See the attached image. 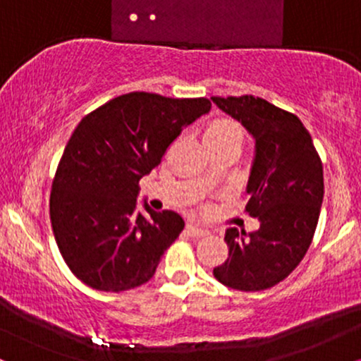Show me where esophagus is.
<instances>
[{
	"mask_svg": "<svg viewBox=\"0 0 361 361\" xmlns=\"http://www.w3.org/2000/svg\"><path fill=\"white\" fill-rule=\"evenodd\" d=\"M186 231H188V234H192L193 238H204V235L209 234V231H207L205 227L197 226V224H188V226H186Z\"/></svg>",
	"mask_w": 361,
	"mask_h": 361,
	"instance_id": "1",
	"label": "esophagus"
}]
</instances>
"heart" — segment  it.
Instances as JSON below:
<instances>
[{"instance_id": "heart-1", "label": "heart", "mask_w": 361, "mask_h": 361, "mask_svg": "<svg viewBox=\"0 0 361 361\" xmlns=\"http://www.w3.org/2000/svg\"><path fill=\"white\" fill-rule=\"evenodd\" d=\"M207 147L219 144L239 142L243 140V128L238 122L229 117H217L210 120L204 134Z\"/></svg>"}]
</instances>
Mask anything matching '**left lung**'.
Listing matches in <instances>:
<instances>
[{
	"label": "left lung",
	"instance_id": "1",
	"mask_svg": "<svg viewBox=\"0 0 361 361\" xmlns=\"http://www.w3.org/2000/svg\"><path fill=\"white\" fill-rule=\"evenodd\" d=\"M212 102L255 137L246 212L259 221L255 233L226 231L229 258L214 276L229 288L259 292L287 279L312 243L324 197L322 163L297 115L252 94Z\"/></svg>",
	"mask_w": 361,
	"mask_h": 361
}]
</instances>
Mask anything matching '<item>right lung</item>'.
<instances>
[{"label": "right lung", "instance_id": "1", "mask_svg": "<svg viewBox=\"0 0 361 361\" xmlns=\"http://www.w3.org/2000/svg\"><path fill=\"white\" fill-rule=\"evenodd\" d=\"M210 106L207 98L134 91L78 123L52 181L51 222L62 258L82 283L118 293L154 276L185 222L147 204V215L135 212L139 181Z\"/></svg>", "mask_w": 361, "mask_h": 361}]
</instances>
